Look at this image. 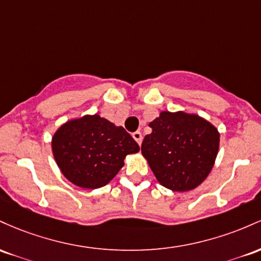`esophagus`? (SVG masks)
Here are the masks:
<instances>
[{
  "label": "esophagus",
  "mask_w": 261,
  "mask_h": 261,
  "mask_svg": "<svg viewBox=\"0 0 261 261\" xmlns=\"http://www.w3.org/2000/svg\"><path fill=\"white\" fill-rule=\"evenodd\" d=\"M132 136H133V138H134V140H136L137 143H138V144L140 145L142 144V140H143V137H142V133H140V132H134L133 134H132Z\"/></svg>",
  "instance_id": "34e87169"
}]
</instances>
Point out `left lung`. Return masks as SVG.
<instances>
[{"label": "left lung", "mask_w": 261, "mask_h": 261, "mask_svg": "<svg viewBox=\"0 0 261 261\" xmlns=\"http://www.w3.org/2000/svg\"><path fill=\"white\" fill-rule=\"evenodd\" d=\"M149 127L153 130L144 137L142 154L156 180L178 192L201 185L217 158V128L202 117L182 111H163Z\"/></svg>", "instance_id": "8db88e82"}]
</instances>
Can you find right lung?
<instances>
[{
    "mask_svg": "<svg viewBox=\"0 0 261 261\" xmlns=\"http://www.w3.org/2000/svg\"><path fill=\"white\" fill-rule=\"evenodd\" d=\"M54 159L70 182L95 190L107 185L139 145L123 127L98 115L64 123L51 139Z\"/></svg>",
    "mask_w": 261,
    "mask_h": 261,
    "instance_id": "1",
    "label": "right lung"
}]
</instances>
